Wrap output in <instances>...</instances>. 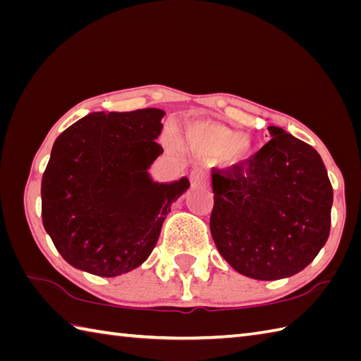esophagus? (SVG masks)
I'll return each mask as SVG.
<instances>
[{
	"instance_id": "obj_1",
	"label": "esophagus",
	"mask_w": 361,
	"mask_h": 361,
	"mask_svg": "<svg viewBox=\"0 0 361 361\" xmlns=\"http://www.w3.org/2000/svg\"><path fill=\"white\" fill-rule=\"evenodd\" d=\"M189 180H190V186L192 188L206 186V175L202 169H194V171L189 175Z\"/></svg>"
}]
</instances>
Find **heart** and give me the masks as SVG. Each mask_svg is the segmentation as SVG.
<instances>
[{"mask_svg":"<svg viewBox=\"0 0 361 361\" xmlns=\"http://www.w3.org/2000/svg\"><path fill=\"white\" fill-rule=\"evenodd\" d=\"M190 140L206 152L224 155L228 153L233 161H243L251 155V145L245 136L234 130L216 124H202L192 128Z\"/></svg>","mask_w":361,"mask_h":361,"instance_id":"heart-1","label":"heart"}]
</instances>
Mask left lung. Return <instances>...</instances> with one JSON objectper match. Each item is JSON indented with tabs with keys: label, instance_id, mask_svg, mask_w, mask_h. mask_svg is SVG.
<instances>
[{
	"label": "left lung",
	"instance_id": "1",
	"mask_svg": "<svg viewBox=\"0 0 361 361\" xmlns=\"http://www.w3.org/2000/svg\"><path fill=\"white\" fill-rule=\"evenodd\" d=\"M251 158L212 169L211 234L235 271L274 281L304 270L331 231L332 185L319 153L279 127Z\"/></svg>",
	"mask_w": 361,
	"mask_h": 361
}]
</instances>
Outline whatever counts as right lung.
I'll list each match as a JSON object with an SVG mask.
<instances>
[{"label":"right lung","mask_w":361,"mask_h":361,"mask_svg":"<svg viewBox=\"0 0 361 361\" xmlns=\"http://www.w3.org/2000/svg\"><path fill=\"white\" fill-rule=\"evenodd\" d=\"M164 111L91 113L52 145L42 178V220L68 264L113 278L155 248L166 216L189 188L153 183L147 169L163 147Z\"/></svg>","instance_id":"1"}]
</instances>
